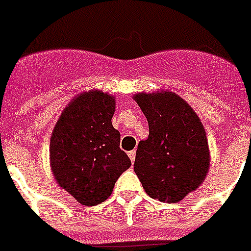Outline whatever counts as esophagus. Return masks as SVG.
<instances>
[{"label":"esophagus","mask_w":251,"mask_h":251,"mask_svg":"<svg viewBox=\"0 0 251 251\" xmlns=\"http://www.w3.org/2000/svg\"><path fill=\"white\" fill-rule=\"evenodd\" d=\"M128 157H129V159H131V162H134V161H135V157H136V151H135V150L129 151V152H128Z\"/></svg>","instance_id":"esophagus-1"}]
</instances>
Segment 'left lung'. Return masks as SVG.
<instances>
[{"label": "left lung", "instance_id": "1", "mask_svg": "<svg viewBox=\"0 0 251 251\" xmlns=\"http://www.w3.org/2000/svg\"><path fill=\"white\" fill-rule=\"evenodd\" d=\"M134 100L150 131L138 145L135 173L150 197L169 204L181 201L201 185L209 169L201 120L184 99L169 90L136 93Z\"/></svg>", "mask_w": 251, "mask_h": 251}]
</instances>
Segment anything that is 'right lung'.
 I'll list each match as a JSON object with an SVG mask.
<instances>
[{
	"instance_id": "add662e5",
	"label": "right lung",
	"mask_w": 251,
	"mask_h": 251,
	"mask_svg": "<svg viewBox=\"0 0 251 251\" xmlns=\"http://www.w3.org/2000/svg\"><path fill=\"white\" fill-rule=\"evenodd\" d=\"M115 97L102 90L73 99L55 124L50 140V166L58 185L90 207L105 201L117 178L131 166L113 128Z\"/></svg>"
}]
</instances>
